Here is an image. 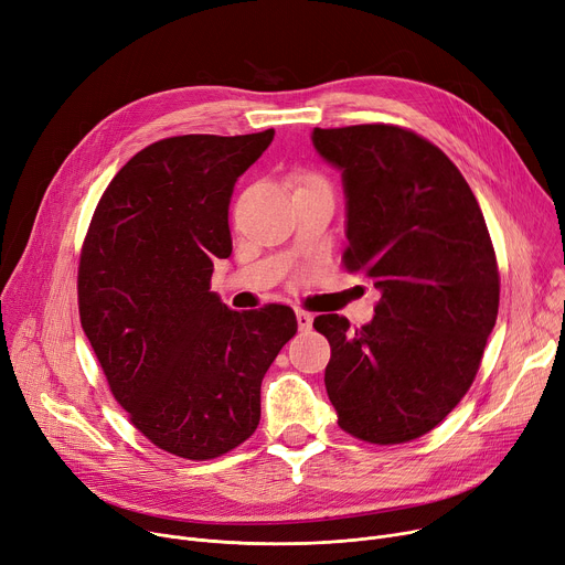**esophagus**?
Returning <instances> with one entry per match:
<instances>
[{"mask_svg": "<svg viewBox=\"0 0 565 565\" xmlns=\"http://www.w3.org/2000/svg\"><path fill=\"white\" fill-rule=\"evenodd\" d=\"M296 321H298V330H310L315 317L306 310H296Z\"/></svg>", "mask_w": 565, "mask_h": 565, "instance_id": "1", "label": "esophagus"}]
</instances>
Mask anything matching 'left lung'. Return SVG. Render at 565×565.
<instances>
[{
    "label": "left lung",
    "mask_w": 565,
    "mask_h": 565,
    "mask_svg": "<svg viewBox=\"0 0 565 565\" xmlns=\"http://www.w3.org/2000/svg\"><path fill=\"white\" fill-rule=\"evenodd\" d=\"M342 173L344 264L381 291L349 328L319 315L326 392L347 434L399 445L436 428L470 390L500 308V274L477 198L451 159L396 125L312 131Z\"/></svg>",
    "instance_id": "8db88e82"
}]
</instances>
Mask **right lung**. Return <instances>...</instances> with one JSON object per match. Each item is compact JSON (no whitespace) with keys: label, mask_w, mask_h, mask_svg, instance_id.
I'll use <instances>...</instances> for the list:
<instances>
[{"label":"right lung","mask_w":565,"mask_h":565,"mask_svg":"<svg viewBox=\"0 0 565 565\" xmlns=\"http://www.w3.org/2000/svg\"><path fill=\"white\" fill-rule=\"evenodd\" d=\"M274 141L186 135L116 173L79 259V317L116 402L159 449L207 460L259 424V387L296 335L287 306L230 310L210 291L232 253V189Z\"/></svg>","instance_id":"right-lung-1"}]
</instances>
